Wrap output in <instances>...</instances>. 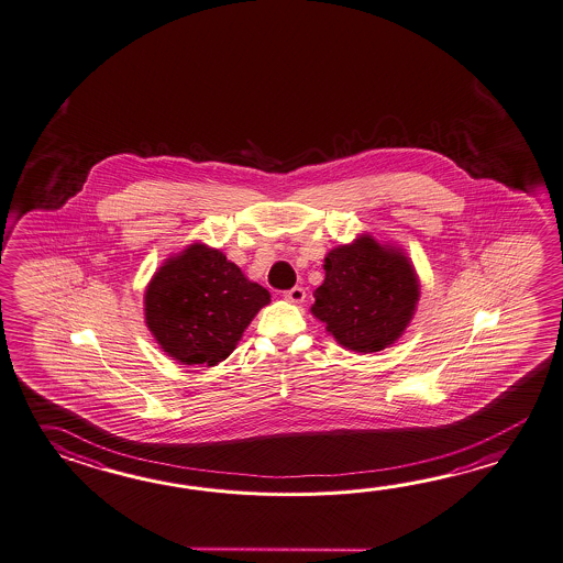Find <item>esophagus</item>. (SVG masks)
Here are the masks:
<instances>
[{"mask_svg": "<svg viewBox=\"0 0 563 563\" xmlns=\"http://www.w3.org/2000/svg\"><path fill=\"white\" fill-rule=\"evenodd\" d=\"M305 297H307V292H305V288L300 287L290 288V290L285 292V299H287L288 302H295V305H300V302L305 300Z\"/></svg>", "mask_w": 563, "mask_h": 563, "instance_id": "obj_1", "label": "esophagus"}]
</instances>
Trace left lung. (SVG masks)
<instances>
[{"label": "left lung", "mask_w": 563, "mask_h": 563, "mask_svg": "<svg viewBox=\"0 0 563 563\" xmlns=\"http://www.w3.org/2000/svg\"><path fill=\"white\" fill-rule=\"evenodd\" d=\"M322 268L310 312L336 343L367 355L401 339L421 297L419 275L401 246L363 232L331 249Z\"/></svg>", "instance_id": "obj_1"}]
</instances>
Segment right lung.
<instances>
[{
	"mask_svg": "<svg viewBox=\"0 0 563 563\" xmlns=\"http://www.w3.org/2000/svg\"><path fill=\"white\" fill-rule=\"evenodd\" d=\"M271 292L227 254L192 242L168 256L144 292V321L162 351L183 365L214 367L236 349Z\"/></svg>",
	"mask_w": 563,
	"mask_h": 563,
	"instance_id": "1",
	"label": "right lung"
}]
</instances>
